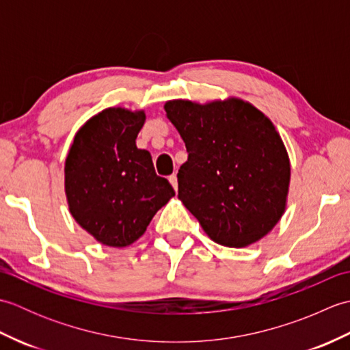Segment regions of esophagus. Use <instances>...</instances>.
<instances>
[{"label":"esophagus","mask_w":350,"mask_h":350,"mask_svg":"<svg viewBox=\"0 0 350 350\" xmlns=\"http://www.w3.org/2000/svg\"><path fill=\"white\" fill-rule=\"evenodd\" d=\"M168 180H170V183H171V185H173L174 191H177V176H176V174H171V176H168Z\"/></svg>","instance_id":"34e87169"}]
</instances>
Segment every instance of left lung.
<instances>
[{"mask_svg": "<svg viewBox=\"0 0 350 350\" xmlns=\"http://www.w3.org/2000/svg\"><path fill=\"white\" fill-rule=\"evenodd\" d=\"M187 146L179 198L213 242L242 248L266 236L286 209L290 162L280 133L241 99L165 103Z\"/></svg>", "mask_w": 350, "mask_h": 350, "instance_id": "obj_1", "label": "left lung"}]
</instances>
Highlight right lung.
<instances>
[{
    "label": "right lung",
    "instance_id": "1",
    "mask_svg": "<svg viewBox=\"0 0 350 350\" xmlns=\"http://www.w3.org/2000/svg\"><path fill=\"white\" fill-rule=\"evenodd\" d=\"M144 111L107 108L78 131L66 158L64 188L72 217L96 241L123 248L143 236L174 196L135 139Z\"/></svg>",
    "mask_w": 350,
    "mask_h": 350
}]
</instances>
